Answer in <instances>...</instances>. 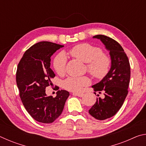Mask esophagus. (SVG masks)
Wrapping results in <instances>:
<instances>
[{"instance_id":"esophagus-1","label":"esophagus","mask_w":146,"mask_h":146,"mask_svg":"<svg viewBox=\"0 0 146 146\" xmlns=\"http://www.w3.org/2000/svg\"><path fill=\"white\" fill-rule=\"evenodd\" d=\"M73 95H75V96H77V97H82L84 94L83 93H73Z\"/></svg>"}]
</instances>
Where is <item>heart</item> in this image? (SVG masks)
Instances as JSON below:
<instances>
[{
    "instance_id": "obj_1",
    "label": "heart",
    "mask_w": 146,
    "mask_h": 146,
    "mask_svg": "<svg viewBox=\"0 0 146 146\" xmlns=\"http://www.w3.org/2000/svg\"><path fill=\"white\" fill-rule=\"evenodd\" d=\"M69 53L73 57L87 63L88 72L94 78H102L110 70L111 59L99 47L89 43L79 44L73 47ZM66 62L67 59L63 53L58 54L54 59L53 67L58 75H64ZM90 82V79L86 76H70L64 81L63 86L68 91L79 92Z\"/></svg>"
}]
</instances>
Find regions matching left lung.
Wrapping results in <instances>:
<instances>
[{"mask_svg":"<svg viewBox=\"0 0 146 146\" xmlns=\"http://www.w3.org/2000/svg\"><path fill=\"white\" fill-rule=\"evenodd\" d=\"M93 38L102 42L110 51L111 59L110 71L100 82L92 86L95 91L104 94V98H97L95 104L89 110L92 117L103 120L114 116L123 105L130 82V64L122 47L114 39L103 35H97Z\"/></svg>","mask_w":146,"mask_h":146,"instance_id":"obj_1","label":"left lung"}]
</instances>
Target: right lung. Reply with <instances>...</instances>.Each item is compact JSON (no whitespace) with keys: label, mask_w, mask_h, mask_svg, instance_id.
<instances>
[{"label":"right lung","mask_w":146,"mask_h":146,"mask_svg":"<svg viewBox=\"0 0 146 146\" xmlns=\"http://www.w3.org/2000/svg\"><path fill=\"white\" fill-rule=\"evenodd\" d=\"M63 46L47 41L36 43L26 51L17 66L16 82L22 102L39 122H53L61 115L70 95L63 90H58L55 97L46 94V87L53 85L51 80L55 76L50 68L51 56Z\"/></svg>","instance_id":"add662e5"}]
</instances>
